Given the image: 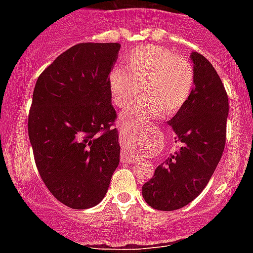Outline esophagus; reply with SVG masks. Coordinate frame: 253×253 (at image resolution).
<instances>
[{
    "label": "esophagus",
    "mask_w": 253,
    "mask_h": 253,
    "mask_svg": "<svg viewBox=\"0 0 253 253\" xmlns=\"http://www.w3.org/2000/svg\"><path fill=\"white\" fill-rule=\"evenodd\" d=\"M122 154H123V158H124V160L126 161V162H128V163H135V158L126 157V154H125V152H122Z\"/></svg>",
    "instance_id": "esophagus-1"
}]
</instances>
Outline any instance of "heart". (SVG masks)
I'll return each instance as SVG.
<instances>
[{
	"instance_id": "1",
	"label": "heart",
	"mask_w": 253,
	"mask_h": 253,
	"mask_svg": "<svg viewBox=\"0 0 253 253\" xmlns=\"http://www.w3.org/2000/svg\"><path fill=\"white\" fill-rule=\"evenodd\" d=\"M124 60L128 71L114 68L109 77L113 102L118 107L126 106L140 92V86L144 93L124 111L126 119L173 115L191 99L196 75L187 58L148 44L131 50Z\"/></svg>"
}]
</instances>
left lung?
<instances>
[{
  "mask_svg": "<svg viewBox=\"0 0 253 253\" xmlns=\"http://www.w3.org/2000/svg\"><path fill=\"white\" fill-rule=\"evenodd\" d=\"M196 81L191 99L169 122L181 146L158 166L142 194L153 209L191 203L213 176L225 146L229 105L222 80L204 55L191 53Z\"/></svg>",
  "mask_w": 253,
  "mask_h": 253,
  "instance_id": "1",
  "label": "left lung"
}]
</instances>
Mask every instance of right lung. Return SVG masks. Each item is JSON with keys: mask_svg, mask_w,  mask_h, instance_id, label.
<instances>
[{"mask_svg": "<svg viewBox=\"0 0 253 253\" xmlns=\"http://www.w3.org/2000/svg\"><path fill=\"white\" fill-rule=\"evenodd\" d=\"M119 43H80L38 77L28 131L39 175L72 209L101 202L119 165L109 77Z\"/></svg>", "mask_w": 253, "mask_h": 253, "instance_id": "obj_1", "label": "right lung"}]
</instances>
